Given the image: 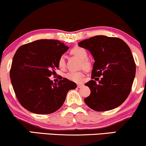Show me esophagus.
<instances>
[{"label":"esophagus","mask_w":146,"mask_h":146,"mask_svg":"<svg viewBox=\"0 0 146 146\" xmlns=\"http://www.w3.org/2000/svg\"><path fill=\"white\" fill-rule=\"evenodd\" d=\"M83 86H84V85H83V84H77V88H82Z\"/></svg>","instance_id":"34e87169"}]
</instances>
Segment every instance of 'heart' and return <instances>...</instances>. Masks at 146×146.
<instances>
[{
  "label": "heart",
  "instance_id": "1",
  "mask_svg": "<svg viewBox=\"0 0 146 146\" xmlns=\"http://www.w3.org/2000/svg\"><path fill=\"white\" fill-rule=\"evenodd\" d=\"M71 54L74 55L81 60V67L85 70H89L92 67L91 62L88 59V52L85 48L80 46H75L71 50ZM58 66L60 68H64L65 66V60L64 56H61L58 60ZM65 77L72 82L76 83L82 82L84 79V75L82 72L69 71L65 74Z\"/></svg>",
  "mask_w": 146,
  "mask_h": 146
}]
</instances>
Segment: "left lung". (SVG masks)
I'll list each match as a JSON object with an SVG mask.
<instances>
[{"instance_id":"1","label":"left lung","mask_w":146,"mask_h":146,"mask_svg":"<svg viewBox=\"0 0 146 146\" xmlns=\"http://www.w3.org/2000/svg\"><path fill=\"white\" fill-rule=\"evenodd\" d=\"M78 45L88 50L95 60L92 71L94 80L85 84L91 91L85 103L99 112L122 104L129 94L135 76V63L129 46L120 38L105 36L92 37Z\"/></svg>"}]
</instances>
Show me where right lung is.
Segmentation results:
<instances>
[{
    "instance_id": "obj_1",
    "label": "right lung",
    "mask_w": 146,
    "mask_h": 146,
    "mask_svg": "<svg viewBox=\"0 0 146 146\" xmlns=\"http://www.w3.org/2000/svg\"><path fill=\"white\" fill-rule=\"evenodd\" d=\"M69 47L59 40H38L21 46L15 54L10 78L22 106L35 114L52 113L62 106L68 92L77 84L67 78L54 84L49 77L58 69Z\"/></svg>"
}]
</instances>
